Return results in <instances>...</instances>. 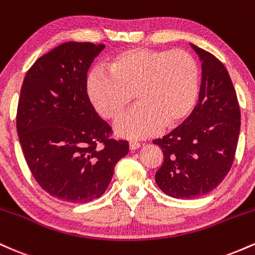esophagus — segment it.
<instances>
[{
  "label": "esophagus",
  "mask_w": 255,
  "mask_h": 255,
  "mask_svg": "<svg viewBox=\"0 0 255 255\" xmlns=\"http://www.w3.org/2000/svg\"><path fill=\"white\" fill-rule=\"evenodd\" d=\"M141 146V144L137 141H130L129 142V150H137Z\"/></svg>",
  "instance_id": "1"
}]
</instances>
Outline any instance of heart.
<instances>
[{"mask_svg":"<svg viewBox=\"0 0 255 255\" xmlns=\"http://www.w3.org/2000/svg\"><path fill=\"white\" fill-rule=\"evenodd\" d=\"M107 68L90 72L87 95L110 121L124 114L134 95L137 105L115 126L124 137L142 139L157 134L164 125L181 124L197 104L199 67L183 50L129 49L111 57Z\"/></svg>","mask_w":255,"mask_h":255,"instance_id":"heart-1","label":"heart"}]
</instances>
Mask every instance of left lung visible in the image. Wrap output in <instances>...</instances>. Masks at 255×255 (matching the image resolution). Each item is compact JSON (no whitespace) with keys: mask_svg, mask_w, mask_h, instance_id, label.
Wrapping results in <instances>:
<instances>
[{"mask_svg":"<svg viewBox=\"0 0 255 255\" xmlns=\"http://www.w3.org/2000/svg\"><path fill=\"white\" fill-rule=\"evenodd\" d=\"M191 46L201 62L199 102L182 125L153 141L164 154L156 182L176 199L201 197L224 180L241 127L238 97L227 68L209 51Z\"/></svg>","mask_w":255,"mask_h":255,"instance_id":"obj_1","label":"left lung"}]
</instances>
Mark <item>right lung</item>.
I'll return each instance as SVG.
<instances>
[{
	"instance_id": "add662e5",
	"label": "right lung",
	"mask_w": 255,
	"mask_h": 255,
	"mask_svg": "<svg viewBox=\"0 0 255 255\" xmlns=\"http://www.w3.org/2000/svg\"><path fill=\"white\" fill-rule=\"evenodd\" d=\"M103 49L61 44L33 63L20 91L16 129L28 168L44 191L68 203L101 197L129 150L108 137L110 126L87 96V71Z\"/></svg>"
}]
</instances>
